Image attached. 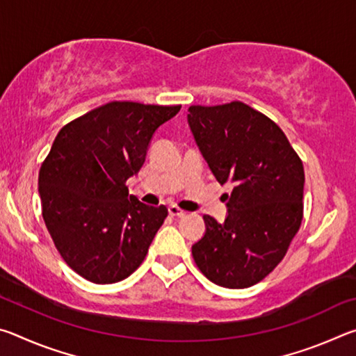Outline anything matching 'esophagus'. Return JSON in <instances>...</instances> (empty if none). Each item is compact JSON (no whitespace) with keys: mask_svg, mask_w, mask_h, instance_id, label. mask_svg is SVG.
<instances>
[{"mask_svg":"<svg viewBox=\"0 0 356 356\" xmlns=\"http://www.w3.org/2000/svg\"><path fill=\"white\" fill-rule=\"evenodd\" d=\"M168 210H170V215H172V216H184L186 213L185 210H182L179 206H176V204H171V206L168 207Z\"/></svg>","mask_w":356,"mask_h":356,"instance_id":"34e87169","label":"esophagus"}]
</instances>
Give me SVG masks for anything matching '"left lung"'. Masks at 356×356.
<instances>
[{"label": "left lung", "mask_w": 356, "mask_h": 356, "mask_svg": "<svg viewBox=\"0 0 356 356\" xmlns=\"http://www.w3.org/2000/svg\"><path fill=\"white\" fill-rule=\"evenodd\" d=\"M197 147L221 185L227 218L204 215L191 246L202 275L227 289L257 284L284 259L303 220V161L278 125L243 102L188 108Z\"/></svg>", "instance_id": "1"}]
</instances>
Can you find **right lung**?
Listing matches in <instances>:
<instances>
[{"mask_svg": "<svg viewBox=\"0 0 356 356\" xmlns=\"http://www.w3.org/2000/svg\"><path fill=\"white\" fill-rule=\"evenodd\" d=\"M180 105L110 102L59 130L39 171L42 216L69 267L113 284L143 264L168 216L129 196L125 182L146 160L155 130Z\"/></svg>", "mask_w": 356, "mask_h": 356, "instance_id": "obj_1", "label": "right lung"}]
</instances>
